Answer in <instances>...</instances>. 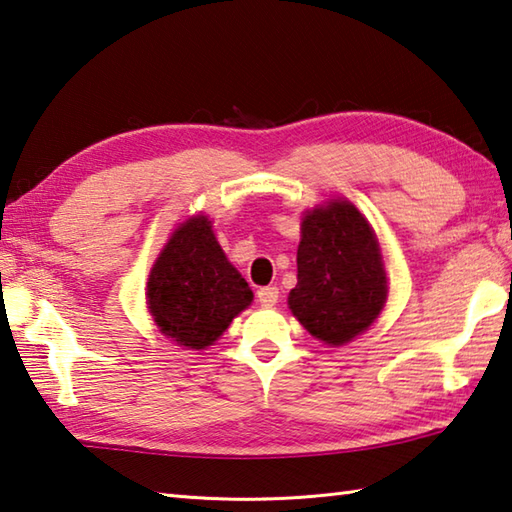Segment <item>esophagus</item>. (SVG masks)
Listing matches in <instances>:
<instances>
[{
    "mask_svg": "<svg viewBox=\"0 0 512 512\" xmlns=\"http://www.w3.org/2000/svg\"><path fill=\"white\" fill-rule=\"evenodd\" d=\"M277 299H279V288L277 286H264V288L257 290V302L266 306V308L275 306Z\"/></svg>",
    "mask_w": 512,
    "mask_h": 512,
    "instance_id": "34e87169",
    "label": "esophagus"
}]
</instances>
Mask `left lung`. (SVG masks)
<instances>
[{
  "mask_svg": "<svg viewBox=\"0 0 512 512\" xmlns=\"http://www.w3.org/2000/svg\"><path fill=\"white\" fill-rule=\"evenodd\" d=\"M388 279L377 237L364 215L335 199L302 222L297 286L288 306L310 335L342 346L382 313Z\"/></svg>",
  "mask_w": 512,
  "mask_h": 512,
  "instance_id": "8db88e82",
  "label": "left lung"
}]
</instances>
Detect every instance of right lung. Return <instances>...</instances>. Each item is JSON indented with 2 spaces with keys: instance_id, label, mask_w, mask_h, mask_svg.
<instances>
[{
  "instance_id": "add662e5",
  "label": "right lung",
  "mask_w": 512,
  "mask_h": 512,
  "mask_svg": "<svg viewBox=\"0 0 512 512\" xmlns=\"http://www.w3.org/2000/svg\"><path fill=\"white\" fill-rule=\"evenodd\" d=\"M146 299L159 330L186 348H206L253 302L206 217L175 230L150 270Z\"/></svg>"
}]
</instances>
